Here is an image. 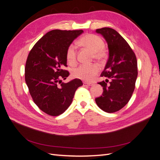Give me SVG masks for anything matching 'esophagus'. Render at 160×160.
<instances>
[{"instance_id": "1", "label": "esophagus", "mask_w": 160, "mask_h": 160, "mask_svg": "<svg viewBox=\"0 0 160 160\" xmlns=\"http://www.w3.org/2000/svg\"><path fill=\"white\" fill-rule=\"evenodd\" d=\"M83 85L84 87H86V86H92V85H93V83H87V82H83Z\"/></svg>"}]
</instances>
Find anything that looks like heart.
Listing matches in <instances>:
<instances>
[{
	"mask_svg": "<svg viewBox=\"0 0 160 160\" xmlns=\"http://www.w3.org/2000/svg\"><path fill=\"white\" fill-rule=\"evenodd\" d=\"M79 44L88 48L93 52L95 59L99 61L103 60L107 55L104 49V42L101 38L92 34H88L81 37L79 41ZM76 47L74 45H71L66 52L67 61L70 65H74L76 62ZM99 68L96 64L81 65L72 70V75L75 78L85 81H91L98 73Z\"/></svg>",
	"mask_w": 160,
	"mask_h": 160,
	"instance_id": "heart-1",
	"label": "heart"
}]
</instances>
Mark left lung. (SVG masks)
Masks as SVG:
<instances>
[{
	"mask_svg": "<svg viewBox=\"0 0 160 160\" xmlns=\"http://www.w3.org/2000/svg\"><path fill=\"white\" fill-rule=\"evenodd\" d=\"M95 31L103 37L109 50L108 62L101 74L107 79L98 83L103 91L95 102L105 112L113 113L123 108L132 98L138 77L137 59L127 41L115 30L103 27Z\"/></svg>",
	"mask_w": 160,
	"mask_h": 160,
	"instance_id": "obj_1",
	"label": "left lung"
}]
</instances>
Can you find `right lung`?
Returning <instances> with one entry per match:
<instances>
[{"label":"right lung","instance_id":"obj_1","mask_svg":"<svg viewBox=\"0 0 160 160\" xmlns=\"http://www.w3.org/2000/svg\"><path fill=\"white\" fill-rule=\"evenodd\" d=\"M83 30H52L46 33L34 45L25 65V81L35 103L43 112L51 116L64 113L71 104L75 91L83 85L75 79L63 83L69 71L66 52Z\"/></svg>","mask_w":160,"mask_h":160}]
</instances>
